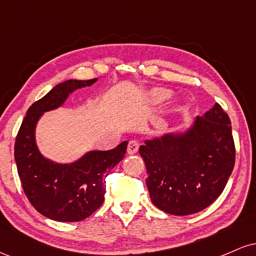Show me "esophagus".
Here are the masks:
<instances>
[{
  "instance_id": "esophagus-1",
  "label": "esophagus",
  "mask_w": 256,
  "mask_h": 256,
  "mask_svg": "<svg viewBox=\"0 0 256 256\" xmlns=\"http://www.w3.org/2000/svg\"><path fill=\"white\" fill-rule=\"evenodd\" d=\"M138 148H140V143H138L137 140H132L128 144V154H136L138 152Z\"/></svg>"
}]
</instances>
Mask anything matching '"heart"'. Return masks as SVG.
<instances>
[{
  "mask_svg": "<svg viewBox=\"0 0 256 256\" xmlns=\"http://www.w3.org/2000/svg\"><path fill=\"white\" fill-rule=\"evenodd\" d=\"M167 95H168V92H167L166 90H161V89L155 90L154 92H152V96H154V98L158 100V101H160V100L167 98Z\"/></svg>",
  "mask_w": 256,
  "mask_h": 256,
  "instance_id": "heart-1",
  "label": "heart"
}]
</instances>
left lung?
Wrapping results in <instances>:
<instances>
[{
	"mask_svg": "<svg viewBox=\"0 0 256 256\" xmlns=\"http://www.w3.org/2000/svg\"><path fill=\"white\" fill-rule=\"evenodd\" d=\"M140 154L154 206L173 216L198 213L219 198L234 170L230 118L216 104L185 132L146 140Z\"/></svg>",
	"mask_w": 256,
	"mask_h": 256,
	"instance_id": "left-lung-1",
	"label": "left lung"
}]
</instances>
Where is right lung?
<instances>
[{
	"mask_svg": "<svg viewBox=\"0 0 256 256\" xmlns=\"http://www.w3.org/2000/svg\"><path fill=\"white\" fill-rule=\"evenodd\" d=\"M96 80L58 84L28 108L16 134L14 158L26 198L42 216L56 222H80L104 204V179L128 148L124 140L110 150H91L71 164L54 162L38 150L34 131L42 114L61 107L70 94Z\"/></svg>",
	"mask_w": 256,
	"mask_h": 256,
	"instance_id": "add662e5",
	"label": "right lung"
}]
</instances>
